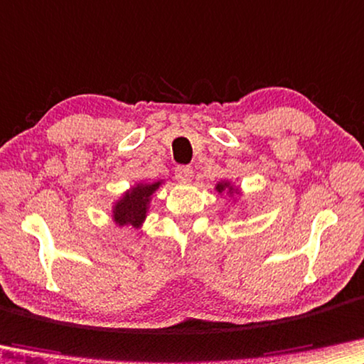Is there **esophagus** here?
<instances>
[{"label": "esophagus", "instance_id": "34e87169", "mask_svg": "<svg viewBox=\"0 0 364 364\" xmlns=\"http://www.w3.org/2000/svg\"><path fill=\"white\" fill-rule=\"evenodd\" d=\"M174 174H176V179L181 183H188L191 181L193 178V169L191 166H178L174 169Z\"/></svg>", "mask_w": 364, "mask_h": 364}]
</instances>
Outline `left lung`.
I'll return each mask as SVG.
<instances>
[{"mask_svg": "<svg viewBox=\"0 0 364 364\" xmlns=\"http://www.w3.org/2000/svg\"><path fill=\"white\" fill-rule=\"evenodd\" d=\"M225 188H227V183H223V185H218V186H216V190H218V191H223Z\"/></svg>", "mask_w": 364, "mask_h": 364, "instance_id": "8db88e82", "label": "left lung"}]
</instances>
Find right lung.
Here are the masks:
<instances>
[{"label": "right lung", "mask_w": 364, "mask_h": 364, "mask_svg": "<svg viewBox=\"0 0 364 364\" xmlns=\"http://www.w3.org/2000/svg\"><path fill=\"white\" fill-rule=\"evenodd\" d=\"M161 183H153V185H137L131 191L122 196V200L117 201L114 206V220L119 225H132V227H139L142 220L146 218V211H148L149 198L153 193L158 190Z\"/></svg>", "instance_id": "1"}]
</instances>
